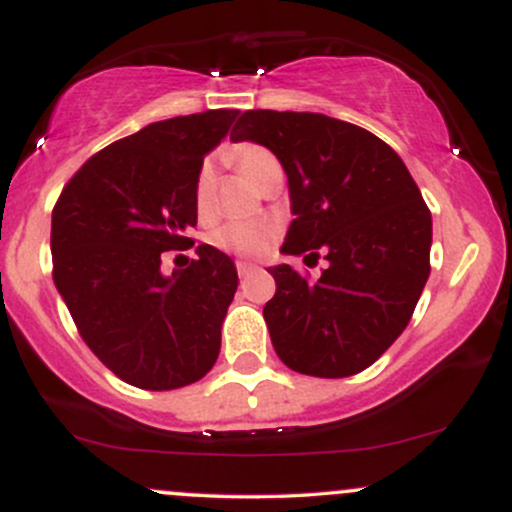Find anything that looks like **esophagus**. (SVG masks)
<instances>
[{"label":"esophagus","instance_id":"obj_1","mask_svg":"<svg viewBox=\"0 0 512 512\" xmlns=\"http://www.w3.org/2000/svg\"><path fill=\"white\" fill-rule=\"evenodd\" d=\"M236 267H238V274L240 276H250L252 272H257V269H260V267H257V264H252V262H238Z\"/></svg>","mask_w":512,"mask_h":512}]
</instances>
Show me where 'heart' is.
<instances>
[{
    "instance_id": "b5f03b06",
    "label": "heart",
    "mask_w": 512,
    "mask_h": 512,
    "mask_svg": "<svg viewBox=\"0 0 512 512\" xmlns=\"http://www.w3.org/2000/svg\"><path fill=\"white\" fill-rule=\"evenodd\" d=\"M228 161L236 166L243 178L252 182L257 190H262V185L267 182L269 175L279 168L274 154H269L267 149L255 144H243L238 149L228 151ZM211 195H214V170L209 163H204L197 173L195 182V207L199 214H207L211 207ZM276 240V228L272 223L262 221H250V223H226V226L216 228L211 233V245L223 252H231V255H243V257H260L267 255L272 250Z\"/></svg>"
}]
</instances>
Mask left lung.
<instances>
[{"mask_svg": "<svg viewBox=\"0 0 512 512\" xmlns=\"http://www.w3.org/2000/svg\"><path fill=\"white\" fill-rule=\"evenodd\" d=\"M231 142L267 146L289 178L296 219L281 252L327 260L315 281L267 269L276 356L315 378L361 373L409 325L431 274V211L414 178L383 139L322 113L248 110Z\"/></svg>", "mask_w": 512, "mask_h": 512, "instance_id": "obj_1", "label": "left lung"}]
</instances>
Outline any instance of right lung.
Segmentation results:
<instances>
[{"label": "right lung", "mask_w": 512, "mask_h": 512, "mask_svg": "<svg viewBox=\"0 0 512 512\" xmlns=\"http://www.w3.org/2000/svg\"><path fill=\"white\" fill-rule=\"evenodd\" d=\"M236 117L207 110L146 125L88 158L52 211L62 301L88 349L142 390L197 383L219 358L236 264L199 245V260L163 274L161 252L190 243L197 173Z\"/></svg>", "instance_id": "right-lung-1"}]
</instances>
